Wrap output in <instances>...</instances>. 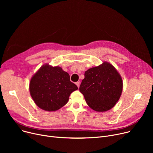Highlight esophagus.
I'll use <instances>...</instances> for the list:
<instances>
[{
  "mask_svg": "<svg viewBox=\"0 0 153 153\" xmlns=\"http://www.w3.org/2000/svg\"><path fill=\"white\" fill-rule=\"evenodd\" d=\"M76 84L77 85V86L78 87V88L79 87V86H80V82H77L76 83Z\"/></svg>",
  "mask_w": 153,
  "mask_h": 153,
  "instance_id": "obj_1",
  "label": "esophagus"
}]
</instances>
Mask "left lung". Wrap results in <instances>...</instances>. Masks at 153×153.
<instances>
[{
  "label": "left lung",
  "instance_id": "obj_1",
  "mask_svg": "<svg viewBox=\"0 0 153 153\" xmlns=\"http://www.w3.org/2000/svg\"><path fill=\"white\" fill-rule=\"evenodd\" d=\"M122 90L121 76L112 64L106 61L86 71L79 87L87 105L99 112L113 108L121 96Z\"/></svg>",
  "mask_w": 153,
  "mask_h": 153
}]
</instances>
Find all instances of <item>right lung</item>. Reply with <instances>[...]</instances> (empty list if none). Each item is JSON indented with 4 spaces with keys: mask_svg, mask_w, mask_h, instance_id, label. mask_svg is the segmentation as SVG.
<instances>
[{
    "mask_svg": "<svg viewBox=\"0 0 153 153\" xmlns=\"http://www.w3.org/2000/svg\"><path fill=\"white\" fill-rule=\"evenodd\" d=\"M30 93L41 109L54 111L68 103L70 94L78 89L70 76L61 67L45 64L30 79Z\"/></svg>",
    "mask_w": 153,
    "mask_h": 153,
    "instance_id": "obj_1",
    "label": "right lung"
}]
</instances>
